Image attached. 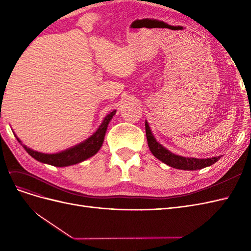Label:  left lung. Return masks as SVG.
I'll return each mask as SVG.
<instances>
[{
    "instance_id": "1",
    "label": "left lung",
    "mask_w": 251,
    "mask_h": 251,
    "mask_svg": "<svg viewBox=\"0 0 251 251\" xmlns=\"http://www.w3.org/2000/svg\"><path fill=\"white\" fill-rule=\"evenodd\" d=\"M146 134L148 139V146L157 159L163 163L172 166L174 169L183 170V171H197L204 168H207L211 164L216 163L221 156H216L211 158H193V157H183L172 153L171 151L165 149L162 144L159 143L154 137L153 133L151 131L149 123L146 120Z\"/></svg>"
}]
</instances>
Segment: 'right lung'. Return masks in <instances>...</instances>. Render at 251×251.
I'll use <instances>...</instances> for the list:
<instances>
[{"mask_svg": "<svg viewBox=\"0 0 251 251\" xmlns=\"http://www.w3.org/2000/svg\"><path fill=\"white\" fill-rule=\"evenodd\" d=\"M115 114L116 110L110 112L108 115L103 118L102 123L97 127V130L86 140H83L69 149L60 151L58 153L54 154H45L41 153V151L31 150L30 148H27L25 144L22 143V141L18 138V136L16 134H14V136H16L17 140L22 144L27 153L32 158H34L35 160L53 166H58V168H64V166H69L85 161L87 159L94 156L97 151L100 150L104 140V135L105 132H107L108 126Z\"/></svg>", "mask_w": 251, "mask_h": 251, "instance_id": "1", "label": "right lung"}]
</instances>
